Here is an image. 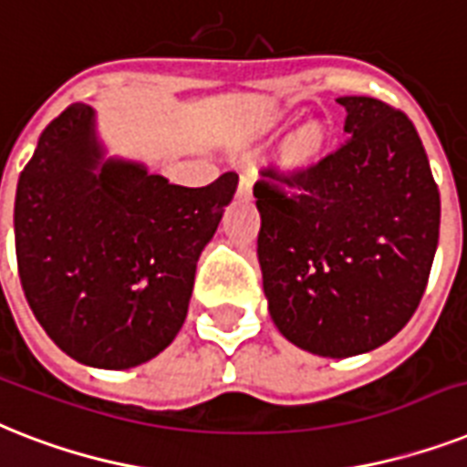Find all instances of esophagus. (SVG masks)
Here are the masks:
<instances>
[{
    "instance_id": "34e87169",
    "label": "esophagus",
    "mask_w": 467,
    "mask_h": 467,
    "mask_svg": "<svg viewBox=\"0 0 467 467\" xmlns=\"http://www.w3.org/2000/svg\"><path fill=\"white\" fill-rule=\"evenodd\" d=\"M237 194H240V196L252 194V177H249V174H242V177H240V187H237Z\"/></svg>"
}]
</instances>
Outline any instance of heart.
Instances as JSON below:
<instances>
[{
    "label": "heart",
    "mask_w": 467,
    "mask_h": 467,
    "mask_svg": "<svg viewBox=\"0 0 467 467\" xmlns=\"http://www.w3.org/2000/svg\"><path fill=\"white\" fill-rule=\"evenodd\" d=\"M317 146H319V136H317V131H314V129H305V131H299V134L295 136L290 148H287V153L293 155V158H297V161H306V158L317 150Z\"/></svg>",
    "instance_id": "obj_1"
}]
</instances>
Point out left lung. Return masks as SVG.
Instances as JSON below:
<instances>
[{"label":"left lung","mask_w":467,"mask_h":467,"mask_svg":"<svg viewBox=\"0 0 467 467\" xmlns=\"http://www.w3.org/2000/svg\"><path fill=\"white\" fill-rule=\"evenodd\" d=\"M345 141L290 174L261 170L259 264L273 324L297 348L352 358L418 309L441 201L418 129L367 96L338 98Z\"/></svg>","instance_id":"obj_1"}]
</instances>
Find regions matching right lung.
I'll return each instance as SVG.
<instances>
[{"mask_svg":"<svg viewBox=\"0 0 467 467\" xmlns=\"http://www.w3.org/2000/svg\"><path fill=\"white\" fill-rule=\"evenodd\" d=\"M234 189V172L192 189L141 162L102 161L83 102L52 119L18 177L14 234L24 295L57 348L100 369L165 350Z\"/></svg>","mask_w":467,"mask_h":467,"instance_id":"obj_1","label":"right lung"}]
</instances>
